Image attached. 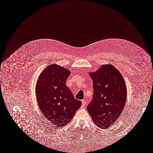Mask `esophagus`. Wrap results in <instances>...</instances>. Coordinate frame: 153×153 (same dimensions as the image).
<instances>
[{"label":"esophagus","instance_id":"34e87169","mask_svg":"<svg viewBox=\"0 0 153 153\" xmlns=\"http://www.w3.org/2000/svg\"><path fill=\"white\" fill-rule=\"evenodd\" d=\"M86 103H87V101L86 100H82V104L83 105H86Z\"/></svg>","mask_w":153,"mask_h":153}]
</instances>
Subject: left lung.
<instances>
[{
	"mask_svg": "<svg viewBox=\"0 0 153 153\" xmlns=\"http://www.w3.org/2000/svg\"><path fill=\"white\" fill-rule=\"evenodd\" d=\"M93 80L94 94L87 110L93 122L102 129L115 123L124 110L126 86L121 73L111 64L102 65L95 72H89Z\"/></svg>",
	"mask_w": 153,
	"mask_h": 153,
	"instance_id": "8db88e82",
	"label": "left lung"
}]
</instances>
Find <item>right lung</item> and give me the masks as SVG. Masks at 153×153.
<instances>
[{"instance_id":"right-lung-1","label":"right lung","mask_w":153,"mask_h":153,"mask_svg":"<svg viewBox=\"0 0 153 153\" xmlns=\"http://www.w3.org/2000/svg\"><path fill=\"white\" fill-rule=\"evenodd\" d=\"M70 74L68 69L59 65H49L40 74L36 86L39 109L57 128L71 121L82 104L65 84Z\"/></svg>"}]
</instances>
